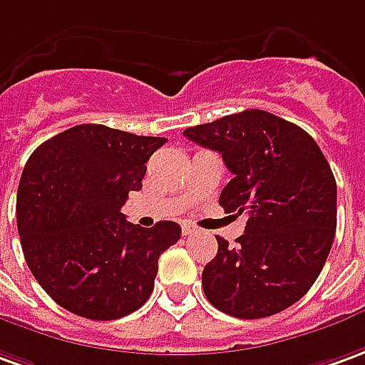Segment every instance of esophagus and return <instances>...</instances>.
Masks as SVG:
<instances>
[{"label":"esophagus","mask_w":365,"mask_h":365,"mask_svg":"<svg viewBox=\"0 0 365 365\" xmlns=\"http://www.w3.org/2000/svg\"><path fill=\"white\" fill-rule=\"evenodd\" d=\"M182 232H185V236L197 235V226H192V225H182Z\"/></svg>","instance_id":"obj_1"}]
</instances>
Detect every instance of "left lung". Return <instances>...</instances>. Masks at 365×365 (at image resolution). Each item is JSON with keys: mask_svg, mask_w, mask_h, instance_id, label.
Segmentation results:
<instances>
[{"mask_svg": "<svg viewBox=\"0 0 365 365\" xmlns=\"http://www.w3.org/2000/svg\"><path fill=\"white\" fill-rule=\"evenodd\" d=\"M185 137L218 150L235 175L220 207L246 212L235 246L216 236L218 252L202 270L208 302L256 320L286 310L312 288L336 235V178L316 140L272 113L246 109L188 127Z\"/></svg>", "mask_w": 365, "mask_h": 365, "instance_id": "1", "label": "left lung"}]
</instances>
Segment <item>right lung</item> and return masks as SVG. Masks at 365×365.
Returning <instances> with one entry per match:
<instances>
[{
    "label": "right lung",
    "mask_w": 365,
    "mask_h": 365,
    "mask_svg": "<svg viewBox=\"0 0 365 365\" xmlns=\"http://www.w3.org/2000/svg\"><path fill=\"white\" fill-rule=\"evenodd\" d=\"M163 137L105 125H77L34 150L17 188V230L25 262L45 292L89 320H117L149 300L158 256L180 226L140 228L120 207L140 190L145 163Z\"/></svg>",
    "instance_id": "obj_1"
}]
</instances>
